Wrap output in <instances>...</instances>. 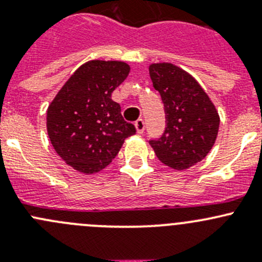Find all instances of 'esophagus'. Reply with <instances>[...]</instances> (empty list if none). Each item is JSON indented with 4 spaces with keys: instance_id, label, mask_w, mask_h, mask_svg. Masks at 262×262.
Returning a JSON list of instances; mask_svg holds the SVG:
<instances>
[{
    "instance_id": "obj_1",
    "label": "esophagus",
    "mask_w": 262,
    "mask_h": 262,
    "mask_svg": "<svg viewBox=\"0 0 262 262\" xmlns=\"http://www.w3.org/2000/svg\"><path fill=\"white\" fill-rule=\"evenodd\" d=\"M134 125H136L137 132H138L139 134H142L144 130H146V123H144L143 119H138V120L136 121V124H134Z\"/></svg>"
}]
</instances>
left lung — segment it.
<instances>
[{
    "instance_id": "1",
    "label": "left lung",
    "mask_w": 262,
    "mask_h": 262,
    "mask_svg": "<svg viewBox=\"0 0 262 262\" xmlns=\"http://www.w3.org/2000/svg\"><path fill=\"white\" fill-rule=\"evenodd\" d=\"M153 87L165 109V132L149 144L163 165L185 170L212 149L219 128L213 102L194 77L171 63L149 67Z\"/></svg>"
}]
</instances>
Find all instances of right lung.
Instances as JSON below:
<instances>
[{
    "instance_id": "right-lung-1",
    "label": "right lung",
    "mask_w": 262,
    "mask_h": 262,
    "mask_svg": "<svg viewBox=\"0 0 262 262\" xmlns=\"http://www.w3.org/2000/svg\"><path fill=\"white\" fill-rule=\"evenodd\" d=\"M116 60H90L60 89L47 113L48 136L55 152L75 170L94 173L116 157L136 126L124 120L113 91L129 75Z\"/></svg>"
}]
</instances>
